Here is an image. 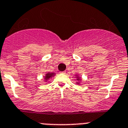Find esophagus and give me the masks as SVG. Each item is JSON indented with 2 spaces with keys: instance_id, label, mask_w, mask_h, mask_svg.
<instances>
[{
  "instance_id": "1",
  "label": "esophagus",
  "mask_w": 128,
  "mask_h": 128,
  "mask_svg": "<svg viewBox=\"0 0 128 128\" xmlns=\"http://www.w3.org/2000/svg\"><path fill=\"white\" fill-rule=\"evenodd\" d=\"M60 73H61V74H66V71H61V72H60Z\"/></svg>"
}]
</instances>
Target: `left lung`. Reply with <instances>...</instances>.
Returning a JSON list of instances; mask_svg holds the SVG:
<instances>
[{
  "instance_id": "1",
  "label": "left lung",
  "mask_w": 128,
  "mask_h": 128,
  "mask_svg": "<svg viewBox=\"0 0 128 128\" xmlns=\"http://www.w3.org/2000/svg\"><path fill=\"white\" fill-rule=\"evenodd\" d=\"M77 80H80V78H77Z\"/></svg>"
}]
</instances>
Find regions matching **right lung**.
I'll use <instances>...</instances> for the list:
<instances>
[{
  "instance_id": "add662e5",
  "label": "right lung",
  "mask_w": 128,
  "mask_h": 128,
  "mask_svg": "<svg viewBox=\"0 0 128 128\" xmlns=\"http://www.w3.org/2000/svg\"><path fill=\"white\" fill-rule=\"evenodd\" d=\"M54 73H47L46 74V76H45V79H46V80H48V79H49L50 78L52 77Z\"/></svg>"
}]
</instances>
